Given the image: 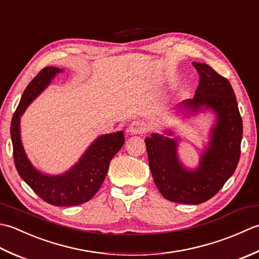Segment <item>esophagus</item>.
Wrapping results in <instances>:
<instances>
[{
    "mask_svg": "<svg viewBox=\"0 0 259 259\" xmlns=\"http://www.w3.org/2000/svg\"><path fill=\"white\" fill-rule=\"evenodd\" d=\"M127 132L132 135H136V134H142L144 132V125L140 120H134L128 126Z\"/></svg>",
    "mask_w": 259,
    "mask_h": 259,
    "instance_id": "esophagus-1",
    "label": "esophagus"
}]
</instances>
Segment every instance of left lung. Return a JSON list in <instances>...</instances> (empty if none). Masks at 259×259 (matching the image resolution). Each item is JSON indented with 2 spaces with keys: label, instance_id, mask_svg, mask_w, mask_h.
Wrapping results in <instances>:
<instances>
[{
  "label": "left lung",
  "instance_id": "left-lung-1",
  "mask_svg": "<svg viewBox=\"0 0 259 259\" xmlns=\"http://www.w3.org/2000/svg\"><path fill=\"white\" fill-rule=\"evenodd\" d=\"M200 79L191 99L180 106L193 113L211 108L217 122L196 170H187L177 154L178 139L160 134L146 137L145 144L153 180L159 191L172 202L199 204L212 198L233 176L240 157L242 119L230 82L210 66L193 62ZM168 132V135H171Z\"/></svg>",
  "mask_w": 259,
  "mask_h": 259
}]
</instances>
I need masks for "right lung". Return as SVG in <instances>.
<instances>
[{
    "mask_svg": "<svg viewBox=\"0 0 259 259\" xmlns=\"http://www.w3.org/2000/svg\"><path fill=\"white\" fill-rule=\"evenodd\" d=\"M61 71L59 68L46 67L25 88L12 117L11 139L14 164L24 182L46 202L58 207H71L89 201L96 194L106 177L110 160L123 146L125 137L122 131L99 136L77 164L60 176H48L34 168L21 142L20 117L51 79Z\"/></svg>",
    "mask_w": 259,
    "mask_h": 259,
    "instance_id": "1",
    "label": "right lung"
}]
</instances>
